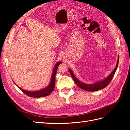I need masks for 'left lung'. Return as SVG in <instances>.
I'll return each instance as SVG.
<instances>
[{
    "label": "left lung",
    "mask_w": 130,
    "mask_h": 130,
    "mask_svg": "<svg viewBox=\"0 0 130 130\" xmlns=\"http://www.w3.org/2000/svg\"><path fill=\"white\" fill-rule=\"evenodd\" d=\"M118 63H119V57L118 58V61H117L116 68L115 69H114L113 71L111 73V74H110L107 78H106L105 80H102L101 81L97 82L96 83L92 84V85H88V84L87 85L86 84L82 83V82L78 81L77 78L75 77V75L71 70L69 69V71L70 72V75H71L73 79L74 80V82H75V84L77 85L78 87H79L82 89L87 90V91H90V92L97 91V90H100L101 89H103L105 87H106V86H108V85L109 84V82L111 81L114 75H115V74L117 69L118 66Z\"/></svg>",
    "instance_id": "8db88e82"
}]
</instances>
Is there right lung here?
Instances as JSON below:
<instances>
[{"label": "right lung", "instance_id": "1", "mask_svg": "<svg viewBox=\"0 0 130 130\" xmlns=\"http://www.w3.org/2000/svg\"><path fill=\"white\" fill-rule=\"evenodd\" d=\"M61 63V62H58L56 64L55 66L54 67V68L53 69V74L52 76V78H51V81L49 85L46 88L42 89L41 90H39V91H35V92H30V91H27V90H24L18 87V86H17V87L20 89L27 96L32 97V98H41V97H44L46 96L47 95H49V94L52 92L53 90L54 89L55 87V75H56V73L57 72V70L58 68V66L60 65Z\"/></svg>", "mask_w": 130, "mask_h": 130}]
</instances>
